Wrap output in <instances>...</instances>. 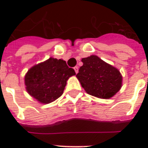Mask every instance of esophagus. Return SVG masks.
<instances>
[{"mask_svg":"<svg viewBox=\"0 0 148 148\" xmlns=\"http://www.w3.org/2000/svg\"><path fill=\"white\" fill-rule=\"evenodd\" d=\"M74 71H75V73L77 74V72H78V66H74Z\"/></svg>","mask_w":148,"mask_h":148,"instance_id":"obj_1","label":"esophagus"}]
</instances>
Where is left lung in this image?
<instances>
[{
    "instance_id": "obj_1",
    "label": "left lung",
    "mask_w": 148,
    "mask_h": 148,
    "mask_svg": "<svg viewBox=\"0 0 148 148\" xmlns=\"http://www.w3.org/2000/svg\"><path fill=\"white\" fill-rule=\"evenodd\" d=\"M77 77L87 93L99 98L108 99L120 90L122 77L116 68L106 63L96 55L82 59Z\"/></svg>"
}]
</instances>
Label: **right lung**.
<instances>
[{"instance_id":"add662e5","label":"right lung","mask_w":148,"mask_h":148,"mask_svg":"<svg viewBox=\"0 0 148 148\" xmlns=\"http://www.w3.org/2000/svg\"><path fill=\"white\" fill-rule=\"evenodd\" d=\"M75 74L62 59L50 58L44 62L32 67L25 76L28 93L39 102L48 104L61 96L66 81Z\"/></svg>"}]
</instances>
